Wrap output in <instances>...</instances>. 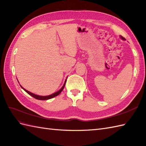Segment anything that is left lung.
<instances>
[{"mask_svg":"<svg viewBox=\"0 0 146 146\" xmlns=\"http://www.w3.org/2000/svg\"><path fill=\"white\" fill-rule=\"evenodd\" d=\"M120 37H121V38L122 39H123V40H125V38H124V37H122L121 36Z\"/></svg>","mask_w":146,"mask_h":146,"instance_id":"obj_1","label":"left lung"}]
</instances>
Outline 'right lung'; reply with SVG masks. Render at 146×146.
I'll return each instance as SVG.
<instances>
[{"label": "right lung", "instance_id": "right-lung-1", "mask_svg": "<svg viewBox=\"0 0 146 146\" xmlns=\"http://www.w3.org/2000/svg\"><path fill=\"white\" fill-rule=\"evenodd\" d=\"M66 81H67V79H65V82H64V85H63L62 87L61 88L59 91L56 92H55V93H53V94H51V95H48V96H39V95H35V94L32 93L31 92H29V91H28V90H25V89L23 88L21 85H20V86H21V87L23 89V90H24L28 94H29V95H31V96H33V98H36V100H50V99H51V98H54V97H55V96H56L59 95V94L61 93V92H62V91L63 90V89H64V87H65V83H66Z\"/></svg>", "mask_w": 146, "mask_h": 146}]
</instances>
